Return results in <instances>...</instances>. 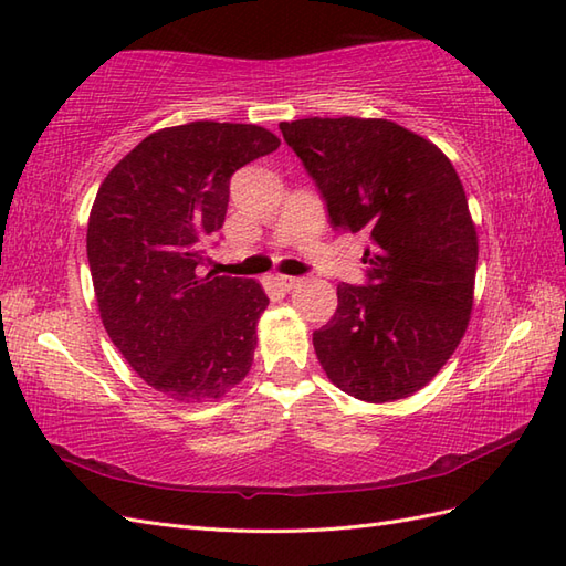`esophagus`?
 Segmentation results:
<instances>
[{"instance_id":"obj_1","label":"esophagus","mask_w":566,"mask_h":566,"mask_svg":"<svg viewBox=\"0 0 566 566\" xmlns=\"http://www.w3.org/2000/svg\"><path fill=\"white\" fill-rule=\"evenodd\" d=\"M274 282H276V286H280V290L290 292V290H294V286H296L298 282H302V280H298V276H292V274H276Z\"/></svg>"}]
</instances>
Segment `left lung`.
<instances>
[{
	"label": "left lung",
	"instance_id": "8db88e82",
	"mask_svg": "<svg viewBox=\"0 0 566 566\" xmlns=\"http://www.w3.org/2000/svg\"><path fill=\"white\" fill-rule=\"evenodd\" d=\"M284 140L333 231L367 240L365 284H338L314 333L328 379L355 399H403L438 375L472 314L476 231L452 163L387 118H302Z\"/></svg>",
	"mask_w": 566,
	"mask_h": 566
}]
</instances>
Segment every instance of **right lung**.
<instances>
[{
	"label": "right lung",
	"mask_w": 566,
	"mask_h": 566,
	"mask_svg": "<svg viewBox=\"0 0 566 566\" xmlns=\"http://www.w3.org/2000/svg\"><path fill=\"white\" fill-rule=\"evenodd\" d=\"M280 148L252 124L163 128L106 175L87 258L99 314L126 363L177 401L219 399L250 371L270 298L240 276L203 274L231 177Z\"/></svg>",
	"instance_id": "1"
}]
</instances>
